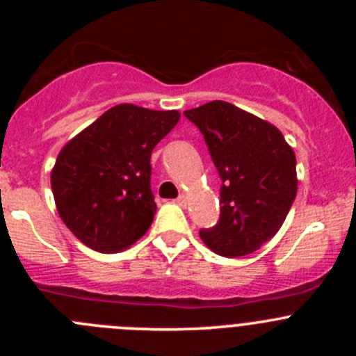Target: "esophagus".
Instances as JSON below:
<instances>
[{"label": "esophagus", "mask_w": 356, "mask_h": 356, "mask_svg": "<svg viewBox=\"0 0 356 356\" xmlns=\"http://www.w3.org/2000/svg\"><path fill=\"white\" fill-rule=\"evenodd\" d=\"M175 203H177V204H181V207H186V198H184V196H179V198L177 200H175Z\"/></svg>", "instance_id": "esophagus-1"}]
</instances>
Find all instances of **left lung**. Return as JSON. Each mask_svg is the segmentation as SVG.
I'll return each instance as SVG.
<instances>
[{
  "label": "left lung",
  "mask_w": 356,
  "mask_h": 356,
  "mask_svg": "<svg viewBox=\"0 0 356 356\" xmlns=\"http://www.w3.org/2000/svg\"><path fill=\"white\" fill-rule=\"evenodd\" d=\"M207 143L218 172L220 217L200 229L220 257H245L274 238L296 198V156L268 122L227 102L186 110Z\"/></svg>",
  "instance_id": "left-lung-1"
}]
</instances>
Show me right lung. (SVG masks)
Listing matches in <instances>:
<instances>
[{
	"label": "right lung",
	"instance_id": "obj_1",
	"mask_svg": "<svg viewBox=\"0 0 356 356\" xmlns=\"http://www.w3.org/2000/svg\"><path fill=\"white\" fill-rule=\"evenodd\" d=\"M177 122L175 110L117 105L63 146L51 189L79 241L118 253L145 236L156 211L149 158Z\"/></svg>",
	"mask_w": 356,
	"mask_h": 356
}]
</instances>
